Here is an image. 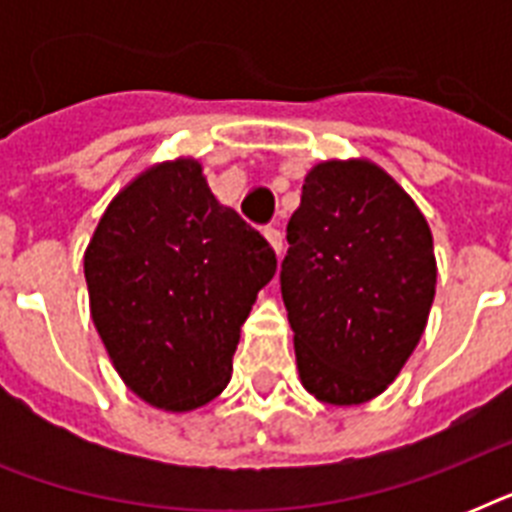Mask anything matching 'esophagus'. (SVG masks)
Wrapping results in <instances>:
<instances>
[{"label":"esophagus","mask_w":512,"mask_h":512,"mask_svg":"<svg viewBox=\"0 0 512 512\" xmlns=\"http://www.w3.org/2000/svg\"><path fill=\"white\" fill-rule=\"evenodd\" d=\"M265 239L273 247L276 257H281V252H284V236H281L279 228H265Z\"/></svg>","instance_id":"esophagus-1"}]
</instances>
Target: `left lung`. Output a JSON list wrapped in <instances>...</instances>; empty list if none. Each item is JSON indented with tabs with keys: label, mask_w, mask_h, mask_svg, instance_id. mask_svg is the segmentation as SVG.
<instances>
[{
	"label": "left lung",
	"mask_w": 512,
	"mask_h": 512,
	"mask_svg": "<svg viewBox=\"0 0 512 512\" xmlns=\"http://www.w3.org/2000/svg\"><path fill=\"white\" fill-rule=\"evenodd\" d=\"M281 297L303 388L324 404L372 401L417 348L436 297L433 233L369 159L316 164L287 225Z\"/></svg>",
	"instance_id": "8db88e82"
}]
</instances>
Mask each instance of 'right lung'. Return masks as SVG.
<instances>
[{"label": "right lung", "instance_id": "right-lung-1", "mask_svg": "<svg viewBox=\"0 0 512 512\" xmlns=\"http://www.w3.org/2000/svg\"><path fill=\"white\" fill-rule=\"evenodd\" d=\"M268 241L180 156L116 193L84 252L108 358L146 404L193 412L223 393L241 324L273 279Z\"/></svg>", "mask_w": 512, "mask_h": 512}]
</instances>
